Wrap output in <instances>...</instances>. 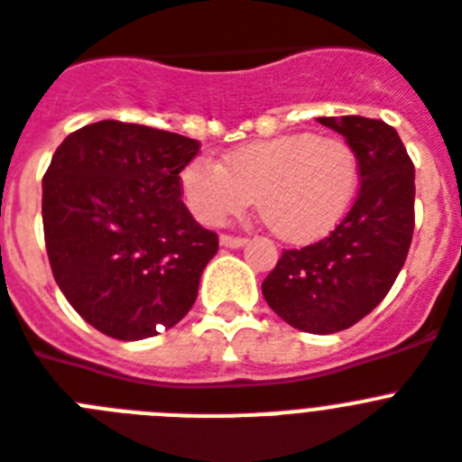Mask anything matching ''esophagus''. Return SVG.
<instances>
[{"label":"esophagus","instance_id":"34e87169","mask_svg":"<svg viewBox=\"0 0 462 462\" xmlns=\"http://www.w3.org/2000/svg\"><path fill=\"white\" fill-rule=\"evenodd\" d=\"M246 244H249V239L244 237H230V235H223V237H220V246H223V249H242Z\"/></svg>","mask_w":462,"mask_h":462}]
</instances>
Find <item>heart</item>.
Masks as SVG:
<instances>
[{
    "label": "heart",
    "instance_id": "b5f03b06",
    "mask_svg": "<svg viewBox=\"0 0 462 462\" xmlns=\"http://www.w3.org/2000/svg\"><path fill=\"white\" fill-rule=\"evenodd\" d=\"M359 185V159L340 138L286 134L225 154V164L192 159L180 173L185 204L218 227L255 207L279 239L315 242L345 218Z\"/></svg>",
    "mask_w": 462,
    "mask_h": 462
}]
</instances>
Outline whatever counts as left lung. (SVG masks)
<instances>
[{"mask_svg":"<svg viewBox=\"0 0 462 462\" xmlns=\"http://www.w3.org/2000/svg\"><path fill=\"white\" fill-rule=\"evenodd\" d=\"M359 159V195L321 242L284 251L263 282L267 305L298 331H343L393 289L413 237L416 173L397 131L381 119L319 117Z\"/></svg>","mask_w":462,"mask_h":462,"instance_id":"left-lung-1","label":"left lung"}]
</instances>
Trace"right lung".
Segmentation results:
<instances>
[{"instance_id": "obj_1", "label": "right lung", "mask_w": 462, "mask_h": 462, "mask_svg": "<svg viewBox=\"0 0 462 462\" xmlns=\"http://www.w3.org/2000/svg\"><path fill=\"white\" fill-rule=\"evenodd\" d=\"M199 141L115 119L69 134L42 180L53 277L93 328L117 340L157 336L195 305L218 237L180 201Z\"/></svg>"}]
</instances>
